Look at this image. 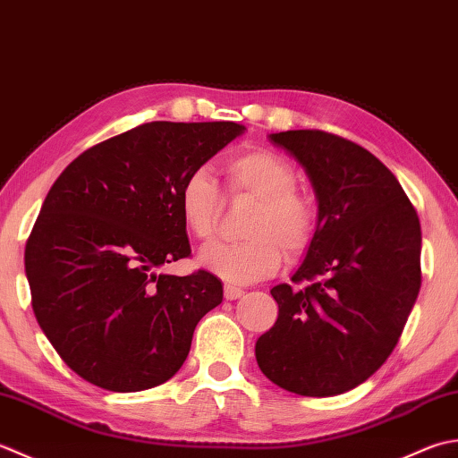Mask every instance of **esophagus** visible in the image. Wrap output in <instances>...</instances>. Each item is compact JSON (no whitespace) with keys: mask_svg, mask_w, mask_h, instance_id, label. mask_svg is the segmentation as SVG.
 <instances>
[{"mask_svg":"<svg viewBox=\"0 0 458 458\" xmlns=\"http://www.w3.org/2000/svg\"><path fill=\"white\" fill-rule=\"evenodd\" d=\"M223 294H225L227 301H237V298H241L242 294H245V291L239 286H233V284H225V291H223Z\"/></svg>","mask_w":458,"mask_h":458,"instance_id":"obj_1","label":"esophagus"}]
</instances>
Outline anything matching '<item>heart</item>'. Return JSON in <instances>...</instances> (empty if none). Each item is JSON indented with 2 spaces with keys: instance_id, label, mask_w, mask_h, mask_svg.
<instances>
[{
  "instance_id": "obj_1",
  "label": "heart",
  "mask_w": 458,
  "mask_h": 458,
  "mask_svg": "<svg viewBox=\"0 0 458 458\" xmlns=\"http://www.w3.org/2000/svg\"><path fill=\"white\" fill-rule=\"evenodd\" d=\"M231 198L259 201L242 242H216L201 249L199 265L231 284H250L273 276L283 265V247L301 253L314 237L316 211L306 195L296 191L298 174L283 156L249 150L223 162ZM180 213L193 237L216 235L223 213L219 183L208 167H195L180 188Z\"/></svg>"
}]
</instances>
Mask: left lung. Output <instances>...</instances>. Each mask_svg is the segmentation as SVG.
<instances>
[{
    "instance_id": "1",
    "label": "left lung",
    "mask_w": 458,
    "mask_h": 458,
    "mask_svg": "<svg viewBox=\"0 0 458 458\" xmlns=\"http://www.w3.org/2000/svg\"><path fill=\"white\" fill-rule=\"evenodd\" d=\"M310 180L318 219L294 283L276 284L260 371L291 394L340 395L394 352L421 288V225L397 177L366 148L322 130L268 134Z\"/></svg>"
}]
</instances>
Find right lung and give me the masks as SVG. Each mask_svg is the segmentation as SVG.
<instances>
[{"mask_svg": "<svg viewBox=\"0 0 458 458\" xmlns=\"http://www.w3.org/2000/svg\"><path fill=\"white\" fill-rule=\"evenodd\" d=\"M235 123H150L82 152L47 193L25 245L35 318L67 366L130 394L183 366L223 301L216 275L157 273L191 253L183 177L245 132Z\"/></svg>", "mask_w": 458, "mask_h": 458, "instance_id": "right-lung-1", "label": "right lung"}]
</instances>
